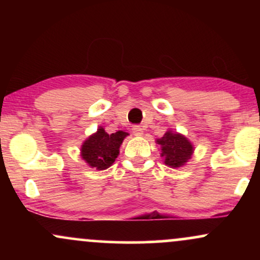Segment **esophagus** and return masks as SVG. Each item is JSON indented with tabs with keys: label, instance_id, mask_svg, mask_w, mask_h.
Instances as JSON below:
<instances>
[{
	"label": "esophagus",
	"instance_id": "esophagus-1",
	"mask_svg": "<svg viewBox=\"0 0 260 260\" xmlns=\"http://www.w3.org/2000/svg\"><path fill=\"white\" fill-rule=\"evenodd\" d=\"M132 131H133V133L136 134V136H142V134H143V128H142V126H138V124L133 126Z\"/></svg>",
	"mask_w": 260,
	"mask_h": 260
}]
</instances>
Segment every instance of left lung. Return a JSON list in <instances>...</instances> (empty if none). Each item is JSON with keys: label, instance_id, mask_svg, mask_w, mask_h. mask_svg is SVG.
I'll return each instance as SVG.
<instances>
[{"label": "left lung", "instance_id": "obj_1", "mask_svg": "<svg viewBox=\"0 0 260 260\" xmlns=\"http://www.w3.org/2000/svg\"><path fill=\"white\" fill-rule=\"evenodd\" d=\"M161 145V156L166 165L171 168H180L190 159L193 153V145L182 134L166 132L161 139H157Z\"/></svg>", "mask_w": 260, "mask_h": 260}]
</instances>
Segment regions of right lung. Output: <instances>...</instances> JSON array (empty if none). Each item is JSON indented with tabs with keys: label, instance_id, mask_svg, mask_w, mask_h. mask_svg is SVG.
I'll use <instances>...</instances> for the list:
<instances>
[{
	"label": "right lung",
	"instance_id": "add662e5",
	"mask_svg": "<svg viewBox=\"0 0 260 260\" xmlns=\"http://www.w3.org/2000/svg\"><path fill=\"white\" fill-rule=\"evenodd\" d=\"M128 133L123 131L107 134L104 128L89 137L82 147V157L86 164L98 170H105L115 162L120 153V145Z\"/></svg>",
	"mask_w": 260,
	"mask_h": 260
}]
</instances>
